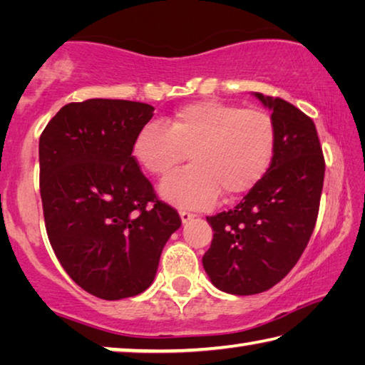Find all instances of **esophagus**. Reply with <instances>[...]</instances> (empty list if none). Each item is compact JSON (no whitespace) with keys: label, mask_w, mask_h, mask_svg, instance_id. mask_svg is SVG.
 Listing matches in <instances>:
<instances>
[{"label":"esophagus","mask_w":365,"mask_h":365,"mask_svg":"<svg viewBox=\"0 0 365 365\" xmlns=\"http://www.w3.org/2000/svg\"><path fill=\"white\" fill-rule=\"evenodd\" d=\"M193 217H195V214H191L188 211H180V219H182L183 224H187V222L191 220Z\"/></svg>","instance_id":"esophagus-1"}]
</instances>
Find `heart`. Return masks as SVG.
Segmentation results:
<instances>
[{"label":"heart","instance_id":"1","mask_svg":"<svg viewBox=\"0 0 365 365\" xmlns=\"http://www.w3.org/2000/svg\"><path fill=\"white\" fill-rule=\"evenodd\" d=\"M275 145V123L265 110L207 100L177 109L168 125L145 123L132 153L154 177L168 175L188 153L191 165L165 178L160 195L177 206L206 209L220 191L233 197L255 187L269 169Z\"/></svg>","mask_w":365,"mask_h":365}]
</instances>
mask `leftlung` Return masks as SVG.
Returning <instances> with one entry per match:
<instances>
[{
  "instance_id": "8db88e82",
  "label": "left lung",
  "mask_w": 365,
  "mask_h": 365,
  "mask_svg": "<svg viewBox=\"0 0 365 365\" xmlns=\"http://www.w3.org/2000/svg\"><path fill=\"white\" fill-rule=\"evenodd\" d=\"M277 130L270 168L230 211L206 217L214 238L202 265L212 285L246 296L277 285L317 222L325 160L312 119L282 98L255 93Z\"/></svg>"
}]
</instances>
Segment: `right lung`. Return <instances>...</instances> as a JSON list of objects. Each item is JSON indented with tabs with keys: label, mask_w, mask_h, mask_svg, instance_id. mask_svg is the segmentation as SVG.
<instances>
[{
	"label": "right lung",
	"mask_w": 365,
	"mask_h": 365,
	"mask_svg": "<svg viewBox=\"0 0 365 365\" xmlns=\"http://www.w3.org/2000/svg\"><path fill=\"white\" fill-rule=\"evenodd\" d=\"M151 104L69 103L38 145L40 195L53 251L71 279L101 299L143 293L170 235L182 225L132 154Z\"/></svg>",
	"instance_id": "1"
}]
</instances>
